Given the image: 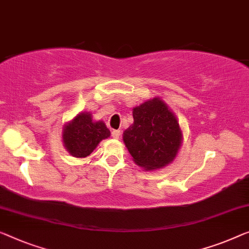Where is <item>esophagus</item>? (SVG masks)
Here are the masks:
<instances>
[{
    "mask_svg": "<svg viewBox=\"0 0 249 249\" xmlns=\"http://www.w3.org/2000/svg\"><path fill=\"white\" fill-rule=\"evenodd\" d=\"M112 136L114 137V139H120V137H121L120 129H114V131L112 132Z\"/></svg>",
    "mask_w": 249,
    "mask_h": 249,
    "instance_id": "1",
    "label": "esophagus"
}]
</instances>
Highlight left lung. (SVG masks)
Segmentation results:
<instances>
[{
    "mask_svg": "<svg viewBox=\"0 0 249 249\" xmlns=\"http://www.w3.org/2000/svg\"><path fill=\"white\" fill-rule=\"evenodd\" d=\"M134 123L124 132V143L137 165L161 169L173 161L182 134L174 114L160 98L133 109Z\"/></svg>",
    "mask_w": 249,
    "mask_h": 249,
    "instance_id": "1",
    "label": "left lung"
}]
</instances>
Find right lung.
Masks as SVG:
<instances>
[{"label": "right lung", "instance_id": "obj_1", "mask_svg": "<svg viewBox=\"0 0 249 249\" xmlns=\"http://www.w3.org/2000/svg\"><path fill=\"white\" fill-rule=\"evenodd\" d=\"M110 135L109 129L103 122H92L91 115L81 113L64 128L65 147L72 157L86 158L102 140Z\"/></svg>", "mask_w": 249, "mask_h": 249}]
</instances>
